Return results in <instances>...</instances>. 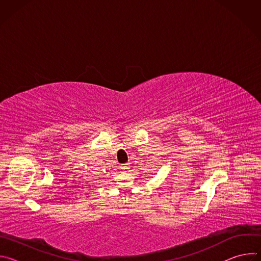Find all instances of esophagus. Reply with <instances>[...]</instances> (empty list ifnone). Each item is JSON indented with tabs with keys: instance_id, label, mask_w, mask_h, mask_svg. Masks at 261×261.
<instances>
[{
	"instance_id": "obj_1",
	"label": "esophagus",
	"mask_w": 261,
	"mask_h": 261,
	"mask_svg": "<svg viewBox=\"0 0 261 261\" xmlns=\"http://www.w3.org/2000/svg\"><path fill=\"white\" fill-rule=\"evenodd\" d=\"M126 165H127V164H123V165H122V169H126V168H127Z\"/></svg>"
}]
</instances>
